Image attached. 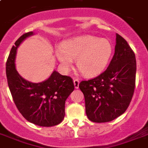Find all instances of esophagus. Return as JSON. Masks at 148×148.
Here are the masks:
<instances>
[{
	"instance_id": "esophagus-1",
	"label": "esophagus",
	"mask_w": 148,
	"mask_h": 148,
	"mask_svg": "<svg viewBox=\"0 0 148 148\" xmlns=\"http://www.w3.org/2000/svg\"><path fill=\"white\" fill-rule=\"evenodd\" d=\"M79 84H80V82H79L78 79H74V88L76 89H77L79 88Z\"/></svg>"
}]
</instances>
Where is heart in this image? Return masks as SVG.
Returning <instances> with one entry per match:
<instances>
[{
  "mask_svg": "<svg viewBox=\"0 0 148 148\" xmlns=\"http://www.w3.org/2000/svg\"><path fill=\"white\" fill-rule=\"evenodd\" d=\"M112 53L110 42L92 36H84L64 42L56 49V56L61 66L68 69L73 60L83 75L95 76L106 68Z\"/></svg>",
  "mask_w": 148,
  "mask_h": 148,
  "instance_id": "1",
  "label": "heart"
}]
</instances>
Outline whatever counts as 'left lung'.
<instances>
[{"instance_id":"left-lung-1","label":"left lung","mask_w":148,"mask_h":148,"mask_svg":"<svg viewBox=\"0 0 148 148\" xmlns=\"http://www.w3.org/2000/svg\"><path fill=\"white\" fill-rule=\"evenodd\" d=\"M115 53L109 66L79 88L85 100L86 115L95 123L110 122L125 112L134 95L137 63L134 51L116 34Z\"/></svg>"}]
</instances>
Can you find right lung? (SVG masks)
Masks as SVG:
<instances>
[{
    "label": "right lung",
    "mask_w": 148,
    "mask_h": 148,
    "mask_svg": "<svg viewBox=\"0 0 148 148\" xmlns=\"http://www.w3.org/2000/svg\"><path fill=\"white\" fill-rule=\"evenodd\" d=\"M29 32L22 35L11 48L6 63V75L14 104L25 119L40 127H53L60 123L65 116V101L74 89L71 77L54 71L49 78L32 83L21 77L15 68L17 49Z\"/></svg>",
    "instance_id": "1"
}]
</instances>
